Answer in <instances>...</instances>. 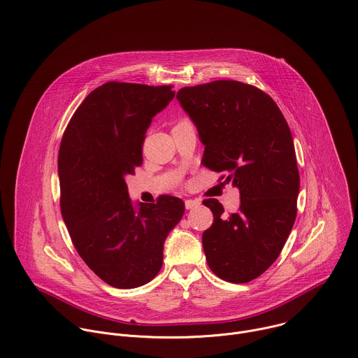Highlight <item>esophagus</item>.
<instances>
[{"mask_svg":"<svg viewBox=\"0 0 358 358\" xmlns=\"http://www.w3.org/2000/svg\"><path fill=\"white\" fill-rule=\"evenodd\" d=\"M199 206V201L196 199H187L185 201V208L187 209H194V208H198Z\"/></svg>","mask_w":358,"mask_h":358,"instance_id":"esophagus-1","label":"esophagus"}]
</instances>
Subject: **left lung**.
Listing matches in <instances>:
<instances>
[{
	"mask_svg": "<svg viewBox=\"0 0 358 358\" xmlns=\"http://www.w3.org/2000/svg\"><path fill=\"white\" fill-rule=\"evenodd\" d=\"M177 99L205 145L202 164L240 189L237 213L217 199L202 244L210 271L230 283L259 278L280 255L297 216L300 174L293 136L273 99L238 80L178 90Z\"/></svg>",
	"mask_w": 358,
	"mask_h": 358,
	"instance_id": "1",
	"label": "left lung"
}]
</instances>
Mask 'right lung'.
Instances as JSON below:
<instances>
[{"label":"right lung","mask_w":358,"mask_h":358,"mask_svg":"<svg viewBox=\"0 0 358 358\" xmlns=\"http://www.w3.org/2000/svg\"><path fill=\"white\" fill-rule=\"evenodd\" d=\"M171 85L107 82L69 120L58 152L59 206L73 247L107 285L135 289L163 265V245L184 215L180 198L132 205L125 177L142 164L152 118L174 97Z\"/></svg>","instance_id":"obj_1"}]
</instances>
